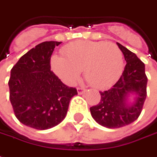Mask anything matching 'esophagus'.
I'll return each mask as SVG.
<instances>
[{"instance_id": "34e87169", "label": "esophagus", "mask_w": 157, "mask_h": 157, "mask_svg": "<svg viewBox=\"0 0 157 157\" xmlns=\"http://www.w3.org/2000/svg\"><path fill=\"white\" fill-rule=\"evenodd\" d=\"M86 91V89H85L84 87H77V92H78L79 94H84Z\"/></svg>"}]
</instances>
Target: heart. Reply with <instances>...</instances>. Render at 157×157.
Listing matches in <instances>:
<instances>
[{"label": "heart", "instance_id": "heart-1", "mask_svg": "<svg viewBox=\"0 0 157 157\" xmlns=\"http://www.w3.org/2000/svg\"><path fill=\"white\" fill-rule=\"evenodd\" d=\"M63 56L52 57L51 64L62 81L73 84L84 70L91 86L105 89L119 78L123 71V55L112 42L78 40L62 49Z\"/></svg>", "mask_w": 157, "mask_h": 157}]
</instances>
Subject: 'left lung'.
I'll return each instance as SVG.
<instances>
[{"label": "left lung", "instance_id": "1", "mask_svg": "<svg viewBox=\"0 0 157 157\" xmlns=\"http://www.w3.org/2000/svg\"><path fill=\"white\" fill-rule=\"evenodd\" d=\"M117 44L127 62L123 73L109 89L99 92L100 102L90 108L94 120L108 128H122L137 120L147 96L144 63L135 53L118 42ZM132 94L135 101L130 103L128 98Z\"/></svg>", "mask_w": 157, "mask_h": 157}]
</instances>
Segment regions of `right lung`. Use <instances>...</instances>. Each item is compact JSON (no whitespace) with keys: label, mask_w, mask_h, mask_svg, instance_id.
<instances>
[{"label":"right lung","mask_w":157,"mask_h":157,"mask_svg":"<svg viewBox=\"0 0 157 157\" xmlns=\"http://www.w3.org/2000/svg\"><path fill=\"white\" fill-rule=\"evenodd\" d=\"M61 41H44L23 55L11 70L9 98L15 117L37 130L55 127L64 119L77 94L51 71V56Z\"/></svg>","instance_id":"right-lung-1"}]
</instances>
